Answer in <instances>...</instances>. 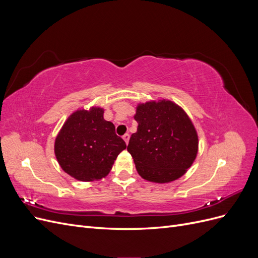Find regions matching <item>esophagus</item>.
Instances as JSON below:
<instances>
[{
  "label": "esophagus",
  "instance_id": "esophagus-1",
  "mask_svg": "<svg viewBox=\"0 0 258 258\" xmlns=\"http://www.w3.org/2000/svg\"><path fill=\"white\" fill-rule=\"evenodd\" d=\"M122 139L124 140V142H126V143L128 144V142H129V139H130V135H129V134L123 135V136H122Z\"/></svg>",
  "mask_w": 258,
  "mask_h": 258
}]
</instances>
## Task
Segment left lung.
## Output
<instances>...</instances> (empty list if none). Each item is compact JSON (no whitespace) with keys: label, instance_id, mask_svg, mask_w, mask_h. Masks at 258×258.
<instances>
[{"label":"left lung","instance_id":"1","mask_svg":"<svg viewBox=\"0 0 258 258\" xmlns=\"http://www.w3.org/2000/svg\"><path fill=\"white\" fill-rule=\"evenodd\" d=\"M139 126L127 150L139 174L147 181L168 183L181 177L196 158L198 136L191 120L171 101L139 105Z\"/></svg>","mask_w":258,"mask_h":258}]
</instances>
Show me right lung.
I'll return each mask as SVG.
<instances>
[{
    "instance_id": "obj_1",
    "label": "right lung",
    "mask_w": 258,
    "mask_h": 258,
    "mask_svg": "<svg viewBox=\"0 0 258 258\" xmlns=\"http://www.w3.org/2000/svg\"><path fill=\"white\" fill-rule=\"evenodd\" d=\"M103 110H80L69 117L54 142V154L68 174L83 182L95 181L110 172L114 160L127 147L115 134Z\"/></svg>"
}]
</instances>
